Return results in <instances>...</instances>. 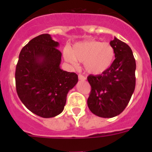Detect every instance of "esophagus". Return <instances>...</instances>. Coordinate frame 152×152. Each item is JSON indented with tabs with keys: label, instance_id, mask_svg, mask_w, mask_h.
<instances>
[{
	"label": "esophagus",
	"instance_id": "1",
	"mask_svg": "<svg viewBox=\"0 0 152 152\" xmlns=\"http://www.w3.org/2000/svg\"><path fill=\"white\" fill-rule=\"evenodd\" d=\"M78 78H79V80H86V77H84V75H78Z\"/></svg>",
	"mask_w": 152,
	"mask_h": 152
}]
</instances>
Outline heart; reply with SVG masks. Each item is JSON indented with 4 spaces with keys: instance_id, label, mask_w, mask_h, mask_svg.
<instances>
[{
    "instance_id": "1",
    "label": "heart",
    "mask_w": 152,
    "mask_h": 152,
    "mask_svg": "<svg viewBox=\"0 0 152 152\" xmlns=\"http://www.w3.org/2000/svg\"><path fill=\"white\" fill-rule=\"evenodd\" d=\"M116 52L109 42L90 39L75 44L72 51L64 52V59L77 65V61L84 63L86 72L93 75H101L107 72L113 63Z\"/></svg>"
}]
</instances>
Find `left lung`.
Masks as SVG:
<instances>
[{
  "instance_id": "8db88e82",
  "label": "left lung",
  "mask_w": 152,
  "mask_h": 152,
  "mask_svg": "<svg viewBox=\"0 0 152 152\" xmlns=\"http://www.w3.org/2000/svg\"><path fill=\"white\" fill-rule=\"evenodd\" d=\"M110 43L116 52L111 67L101 75L88 77L91 87L88 106L93 113L103 118L121 113L135 88L136 64L131 48L116 37Z\"/></svg>"
}]
</instances>
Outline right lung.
Here are the masks:
<instances>
[{
	"instance_id": "1",
	"label": "right lung",
	"mask_w": 152,
	"mask_h": 152,
	"mask_svg": "<svg viewBox=\"0 0 152 152\" xmlns=\"http://www.w3.org/2000/svg\"><path fill=\"white\" fill-rule=\"evenodd\" d=\"M58 45L49 34L36 36L23 48L16 67L19 98L29 110L43 118L62 112L68 91L78 80L77 74L60 68Z\"/></svg>"
}]
</instances>
